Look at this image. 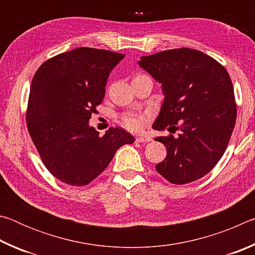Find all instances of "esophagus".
I'll return each instance as SVG.
<instances>
[{
    "label": "esophagus",
    "mask_w": 255,
    "mask_h": 255,
    "mask_svg": "<svg viewBox=\"0 0 255 255\" xmlns=\"http://www.w3.org/2000/svg\"><path fill=\"white\" fill-rule=\"evenodd\" d=\"M152 140V138L149 136H139L136 138V141L137 143H148V141Z\"/></svg>",
    "instance_id": "esophagus-1"
}]
</instances>
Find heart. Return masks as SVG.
<instances>
[{"label":"heart","mask_w":255,"mask_h":255,"mask_svg":"<svg viewBox=\"0 0 255 255\" xmlns=\"http://www.w3.org/2000/svg\"><path fill=\"white\" fill-rule=\"evenodd\" d=\"M146 116L139 115H126L122 118V124L125 128L130 131H138L143 127L144 122L146 120Z\"/></svg>","instance_id":"b5f03b06"}]
</instances>
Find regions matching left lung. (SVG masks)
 <instances>
[{"label":"left lung","mask_w":255,"mask_h":255,"mask_svg":"<svg viewBox=\"0 0 255 255\" xmlns=\"http://www.w3.org/2000/svg\"><path fill=\"white\" fill-rule=\"evenodd\" d=\"M138 65L162 84L164 101L153 128L180 130L176 138H155L167 150L155 169L174 184L202 178L222 158L235 126L234 89L227 71L190 48L141 56Z\"/></svg>","instance_id":"obj_1"}]
</instances>
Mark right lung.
<instances>
[{"instance_id": "obj_1", "label": "right lung", "mask_w": 255, "mask_h": 255, "mask_svg": "<svg viewBox=\"0 0 255 255\" xmlns=\"http://www.w3.org/2000/svg\"><path fill=\"white\" fill-rule=\"evenodd\" d=\"M124 57L80 47L46 60L33 76L28 130L47 170L64 183L89 184L119 147L135 141L123 128H110L100 137L89 125L105 97L110 72Z\"/></svg>"}]
</instances>
